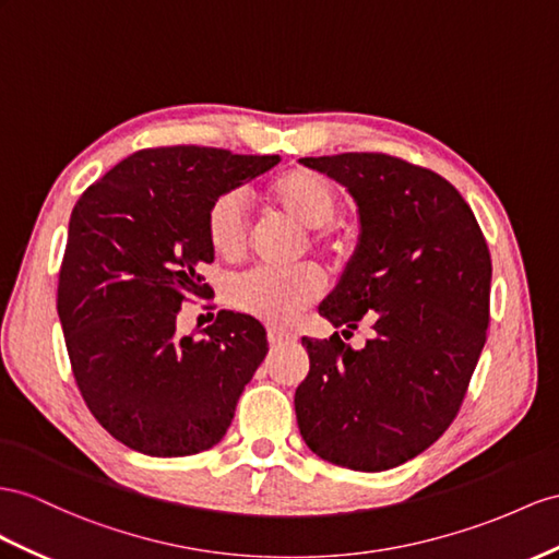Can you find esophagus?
<instances>
[{
	"instance_id": "34e87169",
	"label": "esophagus",
	"mask_w": 559,
	"mask_h": 559,
	"mask_svg": "<svg viewBox=\"0 0 559 559\" xmlns=\"http://www.w3.org/2000/svg\"><path fill=\"white\" fill-rule=\"evenodd\" d=\"M269 345H288V342H295V335L293 333H285V331H278V328H269Z\"/></svg>"
}]
</instances>
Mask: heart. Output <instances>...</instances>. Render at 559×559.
<instances>
[{
  "instance_id": "1",
  "label": "heart",
  "mask_w": 559,
  "mask_h": 559,
  "mask_svg": "<svg viewBox=\"0 0 559 559\" xmlns=\"http://www.w3.org/2000/svg\"><path fill=\"white\" fill-rule=\"evenodd\" d=\"M269 205L299 226L311 228V248L328 257L342 252V242L328 231L340 210V193L331 179L313 169H293L269 183ZM210 248L222 260H238L248 250V217L236 191L212 200L205 217ZM323 290L321 274L313 266L252 269L228 283V305L269 325L290 323Z\"/></svg>"
}]
</instances>
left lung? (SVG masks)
<instances>
[{
    "mask_svg": "<svg viewBox=\"0 0 559 559\" xmlns=\"http://www.w3.org/2000/svg\"><path fill=\"white\" fill-rule=\"evenodd\" d=\"M345 186L361 234L319 313L352 335L302 337L309 376L295 392L299 435L323 461L382 472L447 432L489 328L491 254L469 205L437 171L384 153L302 157Z\"/></svg>",
    "mask_w": 559,
    "mask_h": 559,
    "instance_id": "1",
    "label": "left lung"
}]
</instances>
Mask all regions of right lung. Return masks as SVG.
<instances>
[{
	"mask_svg": "<svg viewBox=\"0 0 559 559\" xmlns=\"http://www.w3.org/2000/svg\"><path fill=\"white\" fill-rule=\"evenodd\" d=\"M281 163L278 155L165 146L124 157L70 214L59 319L84 404L139 453L193 455L222 441L238 396L269 352L260 321L219 311L177 333L214 260L205 217L214 198Z\"/></svg>",
	"mask_w": 559,
	"mask_h": 559,
	"instance_id": "add662e5",
	"label": "right lung"
}]
</instances>
